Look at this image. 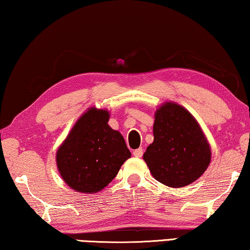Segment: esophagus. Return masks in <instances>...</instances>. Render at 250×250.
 <instances>
[{
  "label": "esophagus",
  "instance_id": "esophagus-1",
  "mask_svg": "<svg viewBox=\"0 0 250 250\" xmlns=\"http://www.w3.org/2000/svg\"><path fill=\"white\" fill-rule=\"evenodd\" d=\"M142 154H143V149H142V147H139V149L133 151V155L135 156V158H141Z\"/></svg>",
  "mask_w": 250,
  "mask_h": 250
}]
</instances>
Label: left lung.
I'll return each instance as SVG.
<instances>
[{
  "instance_id": "left-lung-1",
  "label": "left lung",
  "mask_w": 250,
  "mask_h": 250,
  "mask_svg": "<svg viewBox=\"0 0 250 250\" xmlns=\"http://www.w3.org/2000/svg\"><path fill=\"white\" fill-rule=\"evenodd\" d=\"M154 140L143 154L154 179L170 188L196 181L210 162V146L191 113L182 105L166 103L156 110Z\"/></svg>"
}]
</instances>
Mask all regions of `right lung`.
<instances>
[{
    "instance_id": "obj_1",
    "label": "right lung",
    "mask_w": 250,
    "mask_h": 250,
    "mask_svg": "<svg viewBox=\"0 0 250 250\" xmlns=\"http://www.w3.org/2000/svg\"><path fill=\"white\" fill-rule=\"evenodd\" d=\"M109 117L107 110L88 109L57 150L58 171L75 191H101L131 156L121 133L109 126Z\"/></svg>"
}]
</instances>
